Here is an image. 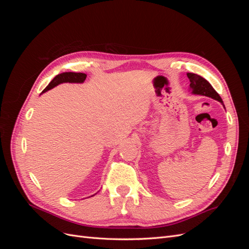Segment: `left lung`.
<instances>
[{"label":"left lung","instance_id":"left-lung-1","mask_svg":"<svg viewBox=\"0 0 249 249\" xmlns=\"http://www.w3.org/2000/svg\"><path fill=\"white\" fill-rule=\"evenodd\" d=\"M187 77L190 81V87L194 94L209 96L211 99H214L223 104L220 95L216 92V90L206 79H203L202 77L198 76V74L193 72H187Z\"/></svg>","mask_w":249,"mask_h":249}]
</instances>
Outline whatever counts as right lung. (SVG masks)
Masks as SVG:
<instances>
[{
  "instance_id": "add662e5",
  "label": "right lung",
  "mask_w": 249,
  "mask_h": 249,
  "mask_svg": "<svg viewBox=\"0 0 249 249\" xmlns=\"http://www.w3.org/2000/svg\"><path fill=\"white\" fill-rule=\"evenodd\" d=\"M86 77H87V74L83 73V72H63V73H60L50 82V84L46 87V89H44L42 92H46V91H48V90L54 88L55 86L61 84V83H64V82L82 83V82L85 81Z\"/></svg>"
}]
</instances>
